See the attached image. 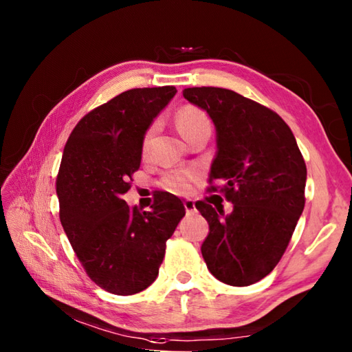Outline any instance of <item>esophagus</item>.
Segmentation results:
<instances>
[{"label":"esophagus","mask_w":352,"mask_h":352,"mask_svg":"<svg viewBox=\"0 0 352 352\" xmlns=\"http://www.w3.org/2000/svg\"><path fill=\"white\" fill-rule=\"evenodd\" d=\"M184 210H186V214H194L195 212L194 200H184Z\"/></svg>","instance_id":"1"}]
</instances>
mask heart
Listing matches in <instances>:
<instances>
[{
  "mask_svg": "<svg viewBox=\"0 0 352 352\" xmlns=\"http://www.w3.org/2000/svg\"><path fill=\"white\" fill-rule=\"evenodd\" d=\"M175 124L178 132L183 135V138L186 140L190 133H194L195 130H199L201 127H210V121H208V116L204 111L195 109V107H183L182 110H178L177 116H175ZM155 133V126L147 130V133L144 135V141H142V148L148 147L151 144V140ZM189 178L190 175L186 174V172H178V174L170 175L168 180H166V186H168L172 192L175 194H183L186 192L189 188Z\"/></svg>",
  "mask_w": 352,
  "mask_h": 352,
  "instance_id": "heart-1",
  "label": "heart"
}]
</instances>
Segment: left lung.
I'll use <instances>...</instances> for the list:
<instances>
[{
  "label": "left lung",
  "instance_id": "left-lung-1",
  "mask_svg": "<svg viewBox=\"0 0 352 352\" xmlns=\"http://www.w3.org/2000/svg\"><path fill=\"white\" fill-rule=\"evenodd\" d=\"M183 96L214 122L210 182L223 183L233 204L230 214L195 204L210 223L201 254L219 281L254 284L275 269L305 210L306 163L287 124L267 107L216 87L184 88Z\"/></svg>",
  "mask_w": 352,
  "mask_h": 352
}]
</instances>
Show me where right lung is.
<instances>
[{
	"label": "right lung",
	"instance_id": "1",
	"mask_svg": "<svg viewBox=\"0 0 352 352\" xmlns=\"http://www.w3.org/2000/svg\"><path fill=\"white\" fill-rule=\"evenodd\" d=\"M175 87L133 88L83 116L63 148L57 175L60 222L87 275L115 295H133L158 276L183 201L158 192L151 211L122 195L140 169L147 129Z\"/></svg>",
	"mask_w": 352,
	"mask_h": 352
}]
</instances>
